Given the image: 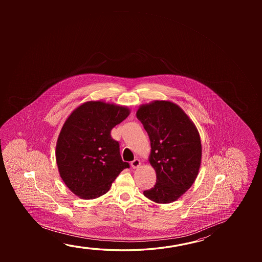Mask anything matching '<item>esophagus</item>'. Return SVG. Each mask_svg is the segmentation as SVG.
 I'll list each match as a JSON object with an SVG mask.
<instances>
[{"label":"esophagus","mask_w":262,"mask_h":262,"mask_svg":"<svg viewBox=\"0 0 262 262\" xmlns=\"http://www.w3.org/2000/svg\"><path fill=\"white\" fill-rule=\"evenodd\" d=\"M141 164H142L141 161L139 159H135V160H133V162H132V167L133 169H137V168L141 166Z\"/></svg>","instance_id":"esophagus-1"}]
</instances>
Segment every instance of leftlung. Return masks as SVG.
I'll return each instance as SVG.
<instances>
[{
  "instance_id": "obj_1",
  "label": "left lung",
  "mask_w": 262,
  "mask_h": 262,
  "mask_svg": "<svg viewBox=\"0 0 262 262\" xmlns=\"http://www.w3.org/2000/svg\"><path fill=\"white\" fill-rule=\"evenodd\" d=\"M149 135V163L156 172L155 187L143 194L157 204L180 198L193 185L201 165L202 144L198 128L177 104L155 100L136 112Z\"/></svg>"
}]
</instances>
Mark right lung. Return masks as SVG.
I'll return each instance as SVG.
<instances>
[{"instance_id":"right-lung-1","label":"right lung","mask_w":262,"mask_h":262,"mask_svg":"<svg viewBox=\"0 0 262 262\" xmlns=\"http://www.w3.org/2000/svg\"><path fill=\"white\" fill-rule=\"evenodd\" d=\"M129 107L91 100L75 108L57 138L56 164L68 188L81 199L107 193L129 163L122 161L112 129L129 116Z\"/></svg>"}]
</instances>
